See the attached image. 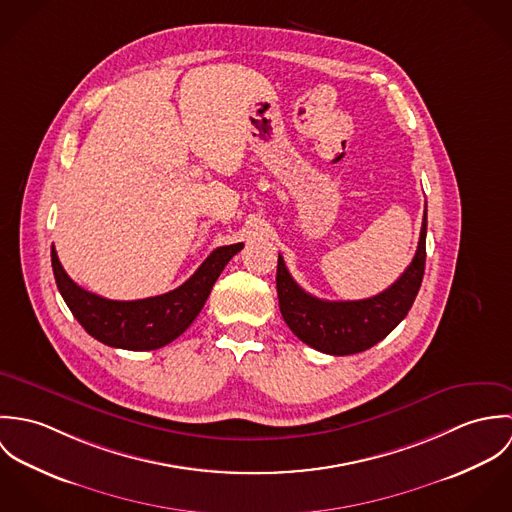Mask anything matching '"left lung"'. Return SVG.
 <instances>
[{"label": "left lung", "instance_id": "1", "mask_svg": "<svg viewBox=\"0 0 512 512\" xmlns=\"http://www.w3.org/2000/svg\"><path fill=\"white\" fill-rule=\"evenodd\" d=\"M428 209L412 264L382 293L357 301H327L301 290L278 256L276 288L280 311L288 327L305 345L327 355L363 353L382 341L410 311L420 292L426 268Z\"/></svg>", "mask_w": 512, "mask_h": 512}]
</instances>
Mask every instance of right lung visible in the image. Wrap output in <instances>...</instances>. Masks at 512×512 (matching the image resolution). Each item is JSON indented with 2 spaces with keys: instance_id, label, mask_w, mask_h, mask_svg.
I'll list each match as a JSON object with an SVG mask.
<instances>
[{
  "instance_id": "1",
  "label": "right lung",
  "mask_w": 512,
  "mask_h": 512,
  "mask_svg": "<svg viewBox=\"0 0 512 512\" xmlns=\"http://www.w3.org/2000/svg\"><path fill=\"white\" fill-rule=\"evenodd\" d=\"M242 246H220L177 290L136 301L106 299L76 286L63 270L55 246L51 262L59 292L88 335L116 349L153 351L175 341L195 321L220 272Z\"/></svg>"
}]
</instances>
